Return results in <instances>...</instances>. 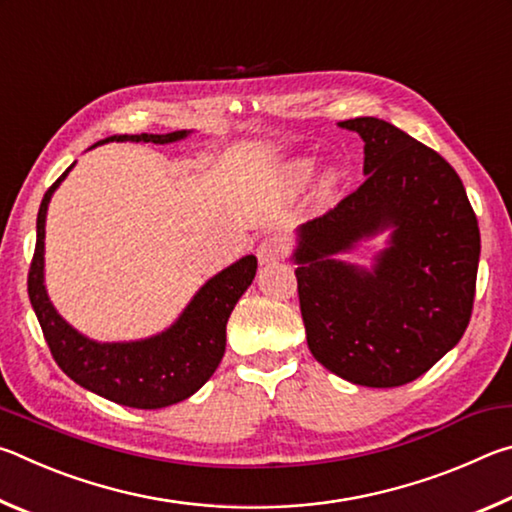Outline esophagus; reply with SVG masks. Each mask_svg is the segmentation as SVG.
Segmentation results:
<instances>
[{"label":"esophagus","instance_id":"esophagus-1","mask_svg":"<svg viewBox=\"0 0 512 512\" xmlns=\"http://www.w3.org/2000/svg\"><path fill=\"white\" fill-rule=\"evenodd\" d=\"M287 255V246L280 237H266L262 244L257 246V259L259 264H271V262H280V259Z\"/></svg>","mask_w":512,"mask_h":512}]
</instances>
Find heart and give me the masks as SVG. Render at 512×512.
<instances>
[{
  "mask_svg": "<svg viewBox=\"0 0 512 512\" xmlns=\"http://www.w3.org/2000/svg\"><path fill=\"white\" fill-rule=\"evenodd\" d=\"M293 173H296L298 178H307L311 173V162L309 160L296 162V164H293ZM332 183H334V176H327V185H332Z\"/></svg>",
  "mask_w": 512,
  "mask_h": 512,
  "instance_id": "obj_1",
  "label": "heart"
}]
</instances>
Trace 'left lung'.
I'll list each match as a JSON object with an SVG mask.
<instances>
[{"instance_id": "obj_1", "label": "left lung", "mask_w": 512, "mask_h": 512, "mask_svg": "<svg viewBox=\"0 0 512 512\" xmlns=\"http://www.w3.org/2000/svg\"><path fill=\"white\" fill-rule=\"evenodd\" d=\"M361 135L366 183L298 230V298L318 363L359 386L424 375L472 316L481 235L443 155L377 117L341 121ZM392 230L370 272L333 257Z\"/></svg>"}]
</instances>
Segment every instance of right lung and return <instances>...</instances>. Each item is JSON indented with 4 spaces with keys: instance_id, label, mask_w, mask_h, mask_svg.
<instances>
[{
    "instance_id": "obj_1",
    "label": "right lung",
    "mask_w": 512,
    "mask_h": 512,
    "mask_svg": "<svg viewBox=\"0 0 512 512\" xmlns=\"http://www.w3.org/2000/svg\"><path fill=\"white\" fill-rule=\"evenodd\" d=\"M192 131L167 135H112L103 142L169 144ZM101 142V144H103ZM97 146V144H94ZM74 167V164H72ZM67 171L47 189L38 210L36 253L29 268V300L60 370L76 384L133 409H162L187 400L219 368L225 352V325L257 273V257H241L198 289L180 318L162 334L131 343H97L67 323L45 289L47 207Z\"/></svg>"
}]
</instances>
